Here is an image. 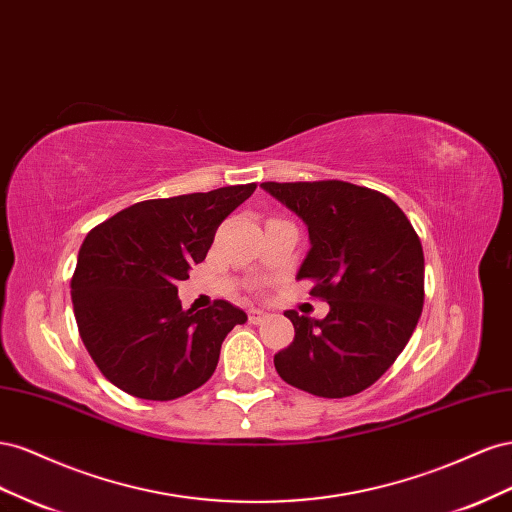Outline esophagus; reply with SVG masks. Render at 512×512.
Returning <instances> with one entry per match:
<instances>
[{"instance_id":"34e87169","label":"esophagus","mask_w":512,"mask_h":512,"mask_svg":"<svg viewBox=\"0 0 512 512\" xmlns=\"http://www.w3.org/2000/svg\"><path fill=\"white\" fill-rule=\"evenodd\" d=\"M266 317H268V313L261 311V309L248 311V321H251V324H261V321H266Z\"/></svg>"}]
</instances>
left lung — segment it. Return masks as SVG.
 Listing matches in <instances>:
<instances>
[{"label": "left lung", "mask_w": 512, "mask_h": 512, "mask_svg": "<svg viewBox=\"0 0 512 512\" xmlns=\"http://www.w3.org/2000/svg\"><path fill=\"white\" fill-rule=\"evenodd\" d=\"M309 227L296 279L326 300L324 319L285 311L296 337L274 356L287 384L343 399L382 377L410 341L425 302V255L390 197L341 180L264 182Z\"/></svg>", "instance_id": "1"}]
</instances>
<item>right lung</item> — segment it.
Returning <instances> with one entry per match:
<instances>
[{
  "mask_svg": "<svg viewBox=\"0 0 512 512\" xmlns=\"http://www.w3.org/2000/svg\"><path fill=\"white\" fill-rule=\"evenodd\" d=\"M255 188L139 201L87 233L70 281L72 309L85 349L113 386L171 401L212 377L227 332L246 313L227 300L184 311L178 283Z\"/></svg>",
  "mask_w": 512,
  "mask_h": 512,
  "instance_id": "obj_1",
  "label": "right lung"
}]
</instances>
